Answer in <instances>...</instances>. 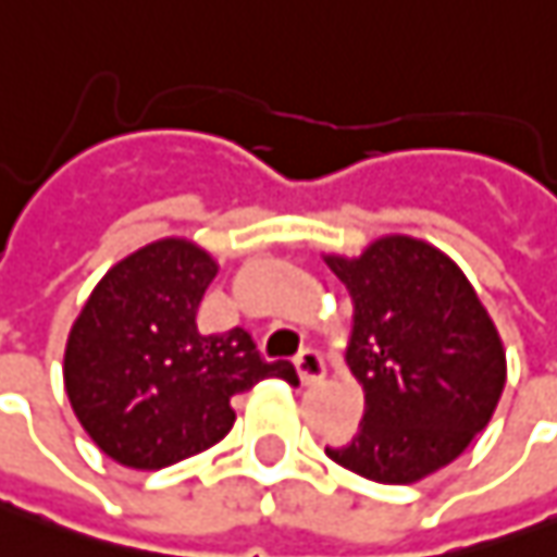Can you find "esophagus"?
I'll return each mask as SVG.
<instances>
[{
    "label": "esophagus",
    "instance_id": "1",
    "mask_svg": "<svg viewBox=\"0 0 557 557\" xmlns=\"http://www.w3.org/2000/svg\"><path fill=\"white\" fill-rule=\"evenodd\" d=\"M294 366H297V374H300V381H304V384H312V381H319V377L325 374L322 354H319V350H312V347H304L300 354L294 356Z\"/></svg>",
    "mask_w": 557,
    "mask_h": 557
}]
</instances>
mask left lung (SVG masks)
<instances>
[{
  "label": "left lung",
  "instance_id": "1",
  "mask_svg": "<svg viewBox=\"0 0 557 557\" xmlns=\"http://www.w3.org/2000/svg\"><path fill=\"white\" fill-rule=\"evenodd\" d=\"M354 294L350 372L366 416L329 459L377 483H416L459 459L496 412L503 341L461 269L437 247L394 235L359 260L329 257Z\"/></svg>",
  "mask_w": 557,
  "mask_h": 557
}]
</instances>
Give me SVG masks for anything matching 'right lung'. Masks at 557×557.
Returning <instances> with one entry per match:
<instances>
[{
    "label": "right lung",
    "mask_w": 557,
    "mask_h": 557,
    "mask_svg": "<svg viewBox=\"0 0 557 557\" xmlns=\"http://www.w3.org/2000/svg\"><path fill=\"white\" fill-rule=\"evenodd\" d=\"M216 263L166 238L120 260L92 290L64 350V387L98 449L158 471L232 431V396L263 377L297 384L285 359L267 362L245 329L198 332Z\"/></svg>",
    "instance_id": "add662e5"
}]
</instances>
